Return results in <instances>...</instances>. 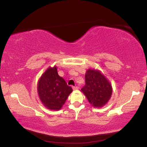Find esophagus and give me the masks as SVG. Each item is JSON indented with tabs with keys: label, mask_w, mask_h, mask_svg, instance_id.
Segmentation results:
<instances>
[{
	"label": "esophagus",
	"mask_w": 147,
	"mask_h": 147,
	"mask_svg": "<svg viewBox=\"0 0 147 147\" xmlns=\"http://www.w3.org/2000/svg\"><path fill=\"white\" fill-rule=\"evenodd\" d=\"M72 88H73L74 90H76L78 89V86H72Z\"/></svg>",
	"instance_id": "1"
}]
</instances>
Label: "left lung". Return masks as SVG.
Listing matches in <instances>:
<instances>
[{"label":"left lung","instance_id":"obj_1","mask_svg":"<svg viewBox=\"0 0 147 147\" xmlns=\"http://www.w3.org/2000/svg\"><path fill=\"white\" fill-rule=\"evenodd\" d=\"M91 105L102 107L110 99L112 87L99 71L88 69L85 74V85L81 88Z\"/></svg>","mask_w":147,"mask_h":147}]
</instances>
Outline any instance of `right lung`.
<instances>
[{"instance_id": "right-lung-1", "label": "right lung", "mask_w": 147, "mask_h": 147, "mask_svg": "<svg viewBox=\"0 0 147 147\" xmlns=\"http://www.w3.org/2000/svg\"><path fill=\"white\" fill-rule=\"evenodd\" d=\"M38 95L48 109L59 110L64 105L72 88L57 73V68H49L41 77L38 85Z\"/></svg>"}]
</instances>
